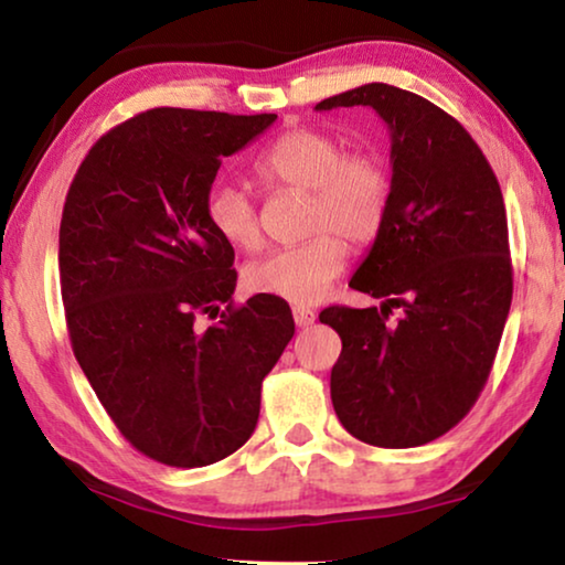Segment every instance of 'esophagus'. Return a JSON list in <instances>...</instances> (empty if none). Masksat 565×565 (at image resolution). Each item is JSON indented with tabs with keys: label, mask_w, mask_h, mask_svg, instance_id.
I'll use <instances>...</instances> for the list:
<instances>
[{
	"label": "esophagus",
	"mask_w": 565,
	"mask_h": 565,
	"mask_svg": "<svg viewBox=\"0 0 565 565\" xmlns=\"http://www.w3.org/2000/svg\"><path fill=\"white\" fill-rule=\"evenodd\" d=\"M292 319H296L300 329H306L316 321V311H313V308H308V306H292Z\"/></svg>",
	"instance_id": "34e87169"
}]
</instances>
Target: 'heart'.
Instances as JSON below:
<instances>
[{
	"instance_id": "b5f03b06",
	"label": "heart",
	"mask_w": 565,
	"mask_h": 565,
	"mask_svg": "<svg viewBox=\"0 0 565 565\" xmlns=\"http://www.w3.org/2000/svg\"><path fill=\"white\" fill-rule=\"evenodd\" d=\"M257 174L273 188L308 190L306 242L282 246L252 262L244 282L252 292L290 303H316L344 269L347 244L381 236L393 203V174L377 151H347L342 138L319 128H290L257 159ZM205 218L223 242L252 252L262 244L259 207L244 188L211 184Z\"/></svg>"
}]
</instances>
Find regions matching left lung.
Returning a JSON list of instances; mask_svg holds the SVG:
<instances>
[{
    "label": "left lung",
    "instance_id": "left-lung-1",
    "mask_svg": "<svg viewBox=\"0 0 565 565\" xmlns=\"http://www.w3.org/2000/svg\"><path fill=\"white\" fill-rule=\"evenodd\" d=\"M354 105L391 128V213L350 280L383 306H329L319 321L342 339L331 367L342 427L401 450L450 431L489 381L514 288L507 211L483 151L443 107L373 82L316 110Z\"/></svg>",
    "mask_w": 565,
    "mask_h": 565
}]
</instances>
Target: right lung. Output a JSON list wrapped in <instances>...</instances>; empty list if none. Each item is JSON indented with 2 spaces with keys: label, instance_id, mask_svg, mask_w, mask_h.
<instances>
[{
  "label": "right lung",
  "instance_id": "add662e5",
  "mask_svg": "<svg viewBox=\"0 0 565 565\" xmlns=\"http://www.w3.org/2000/svg\"><path fill=\"white\" fill-rule=\"evenodd\" d=\"M275 118L153 107L107 130L66 192L58 273L74 358L120 435L164 466L236 452L296 334L282 298L234 306V246L205 218L221 159ZM200 315L216 323L203 330Z\"/></svg>",
  "mask_w": 565,
  "mask_h": 565
}]
</instances>
